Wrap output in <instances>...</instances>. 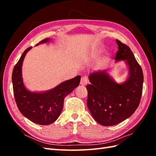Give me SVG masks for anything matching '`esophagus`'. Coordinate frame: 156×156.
Segmentation results:
<instances>
[{
	"label": "esophagus",
	"mask_w": 156,
	"mask_h": 156,
	"mask_svg": "<svg viewBox=\"0 0 156 156\" xmlns=\"http://www.w3.org/2000/svg\"><path fill=\"white\" fill-rule=\"evenodd\" d=\"M80 84L82 86H86L88 84V78L87 77V76H83V77L81 78Z\"/></svg>",
	"instance_id": "obj_1"
}]
</instances>
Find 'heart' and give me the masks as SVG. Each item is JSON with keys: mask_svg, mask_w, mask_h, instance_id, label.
Returning a JSON list of instances; mask_svg holds the SVG:
<instances>
[{"mask_svg": "<svg viewBox=\"0 0 156 156\" xmlns=\"http://www.w3.org/2000/svg\"><path fill=\"white\" fill-rule=\"evenodd\" d=\"M102 52V49H94V50H93V51H92L90 54H89V55H90V58H94L97 55L101 54Z\"/></svg>", "mask_w": 156, "mask_h": 156, "instance_id": "1", "label": "heart"}]
</instances>
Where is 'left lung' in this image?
Masks as SVG:
<instances>
[{
  "instance_id": "1",
  "label": "left lung",
  "mask_w": 156,
  "mask_h": 156,
  "mask_svg": "<svg viewBox=\"0 0 156 156\" xmlns=\"http://www.w3.org/2000/svg\"><path fill=\"white\" fill-rule=\"evenodd\" d=\"M119 50L116 62L123 60L128 68V76L117 83L109 74L110 69L91 73L88 90L87 107L92 117L99 124L112 126L133 115L140 105L143 90L144 74L131 49L116 40Z\"/></svg>"
}]
</instances>
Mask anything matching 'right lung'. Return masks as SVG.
Returning a JSON list of instances; mask_svg holds the SVG:
<instances>
[{
  "mask_svg": "<svg viewBox=\"0 0 156 156\" xmlns=\"http://www.w3.org/2000/svg\"><path fill=\"white\" fill-rule=\"evenodd\" d=\"M46 38L36 45L50 41ZM32 47L23 52L12 74L15 99L21 114L31 121L41 125L55 122L64 107V98L78 87L80 76L62 82L54 88L46 91L32 92L25 87L22 77V66L25 55Z\"/></svg>",
  "mask_w": 156,
  "mask_h": 156,
  "instance_id": "right-lung-1",
  "label": "right lung"
}]
</instances>
